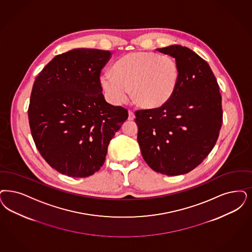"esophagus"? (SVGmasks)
Returning <instances> with one entry per match:
<instances>
[{"label":"esophagus","mask_w":252,"mask_h":252,"mask_svg":"<svg viewBox=\"0 0 252 252\" xmlns=\"http://www.w3.org/2000/svg\"><path fill=\"white\" fill-rule=\"evenodd\" d=\"M135 117H136V116H135V113L129 111V112H128V120L132 121V120H134V119H135Z\"/></svg>","instance_id":"1"}]
</instances>
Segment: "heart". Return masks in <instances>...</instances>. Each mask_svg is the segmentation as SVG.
<instances>
[{"label": "heart", "instance_id": "1", "mask_svg": "<svg viewBox=\"0 0 252 252\" xmlns=\"http://www.w3.org/2000/svg\"><path fill=\"white\" fill-rule=\"evenodd\" d=\"M111 72L100 77L111 101L125 102L132 89L134 103L143 110L164 107L180 81V69L173 58L156 52L128 53L113 64Z\"/></svg>", "mask_w": 252, "mask_h": 252}]
</instances>
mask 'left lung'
Here are the masks:
<instances>
[{"label": "left lung", "mask_w": 252, "mask_h": 252, "mask_svg": "<svg viewBox=\"0 0 252 252\" xmlns=\"http://www.w3.org/2000/svg\"><path fill=\"white\" fill-rule=\"evenodd\" d=\"M157 51L175 59L180 81L164 107L136 111L138 142L153 170L183 175L200 165L216 144L222 124L221 95L209 65L191 49L174 44Z\"/></svg>", "instance_id": "8db88e82"}]
</instances>
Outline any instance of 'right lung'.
<instances>
[{"instance_id":"1","label":"right lung","mask_w":252,"mask_h":252,"mask_svg":"<svg viewBox=\"0 0 252 252\" xmlns=\"http://www.w3.org/2000/svg\"><path fill=\"white\" fill-rule=\"evenodd\" d=\"M111 52L78 48L56 56L35 79L28 110L35 145L60 173L86 178L103 165L108 146L128 117L101 93Z\"/></svg>"}]
</instances>
